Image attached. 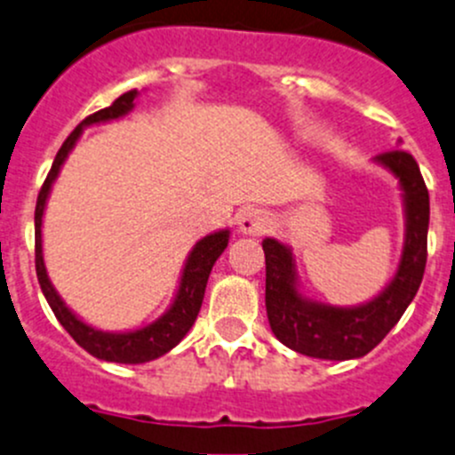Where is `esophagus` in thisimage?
I'll return each instance as SVG.
<instances>
[{
    "instance_id": "obj_1",
    "label": "esophagus",
    "mask_w": 455,
    "mask_h": 455,
    "mask_svg": "<svg viewBox=\"0 0 455 455\" xmlns=\"http://www.w3.org/2000/svg\"><path fill=\"white\" fill-rule=\"evenodd\" d=\"M272 225V216L267 214L266 210H245L243 214L239 216V232L241 235H248V236H261L270 230Z\"/></svg>"
}]
</instances>
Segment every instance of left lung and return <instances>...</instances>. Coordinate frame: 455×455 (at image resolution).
I'll return each instance as SVG.
<instances>
[{
	"instance_id": "left-lung-1",
	"label": "left lung",
	"mask_w": 455,
	"mask_h": 455,
	"mask_svg": "<svg viewBox=\"0 0 455 455\" xmlns=\"http://www.w3.org/2000/svg\"><path fill=\"white\" fill-rule=\"evenodd\" d=\"M397 180L404 207V243L388 283L373 299L357 306H332L301 290L292 248L279 239H263L266 252V310L272 332L295 353L317 360L344 362L375 348L413 301L427 266L429 192L415 158L395 149L373 158Z\"/></svg>"
}]
</instances>
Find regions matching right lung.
<instances>
[{"mask_svg":"<svg viewBox=\"0 0 455 455\" xmlns=\"http://www.w3.org/2000/svg\"><path fill=\"white\" fill-rule=\"evenodd\" d=\"M136 98L138 91H127V93L120 95L114 105L107 107V109H100L98 114L89 116V118H84L76 129H73V133L64 140L58 156H55L53 167H51L44 185H42L36 205V270L40 288L42 292H44L46 301H49L51 310H53L58 322L64 326V331H67L86 353H91L93 357H98V360L116 362V364H145V362L158 360V357H163L165 353H170V350L188 335L189 328L196 322L198 310H201L212 267H214L216 259L223 254V250L230 243V230H228V228H225V230L210 232V235L203 236L201 241H196L192 252L185 259L183 272H180L179 279V288H176L170 308L160 315L158 319H154V322L145 323V326L129 328V331H102V328H95L91 326V323H86L80 315H76L67 304H64V299L60 297L55 285L51 283L44 263V248H42V223H44L46 203H49L53 183L58 180L60 170H62V165L67 163L68 154L73 151L76 142L80 140L82 132H84L86 127H93V124H105L111 123V120L124 118V116L132 114L133 107H136L133 105Z\"/></svg>","mask_w":455,"mask_h":455,"instance_id":"obj_1","label":"right lung"}]
</instances>
